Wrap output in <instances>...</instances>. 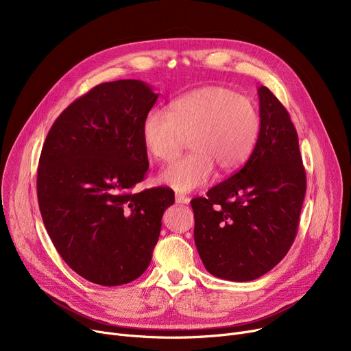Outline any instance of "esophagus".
Segmentation results:
<instances>
[{"mask_svg":"<svg viewBox=\"0 0 351 351\" xmlns=\"http://www.w3.org/2000/svg\"><path fill=\"white\" fill-rule=\"evenodd\" d=\"M175 200H176V204H180V205H188L189 202H191V199H189L188 196H185V195H180V193H176Z\"/></svg>","mask_w":351,"mask_h":351,"instance_id":"1","label":"esophagus"}]
</instances>
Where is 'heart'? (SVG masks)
<instances>
[{
  "label": "heart",
  "mask_w": 351,
  "mask_h": 351,
  "mask_svg": "<svg viewBox=\"0 0 351 351\" xmlns=\"http://www.w3.org/2000/svg\"><path fill=\"white\" fill-rule=\"evenodd\" d=\"M259 134V115L245 97L223 86H205L143 118L145 149L160 162L172 160L189 138L192 154L166 168L160 180L178 192H191L213 176L215 165L230 172L246 162Z\"/></svg>",
  "instance_id": "b5f03b06"
}]
</instances>
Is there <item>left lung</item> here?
Wrapping results in <instances>:
<instances>
[{"label": "left lung", "mask_w": 351, "mask_h": 351, "mask_svg": "<svg viewBox=\"0 0 351 351\" xmlns=\"http://www.w3.org/2000/svg\"><path fill=\"white\" fill-rule=\"evenodd\" d=\"M261 131L245 166L195 197L193 237L216 278L249 282L271 270L298 234L306 193L299 138L286 108L257 88Z\"/></svg>", "instance_id": "left-lung-1"}]
</instances>
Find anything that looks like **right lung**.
Segmentation results:
<instances>
[{
  "instance_id": "obj_1",
  "label": "right lung",
  "mask_w": 351,
  "mask_h": 351,
  "mask_svg": "<svg viewBox=\"0 0 351 351\" xmlns=\"http://www.w3.org/2000/svg\"><path fill=\"white\" fill-rule=\"evenodd\" d=\"M158 95L138 80L97 85L44 142L36 193L45 229L64 262L92 283L138 279L175 202L169 188L132 192L149 168L141 128Z\"/></svg>"
}]
</instances>
